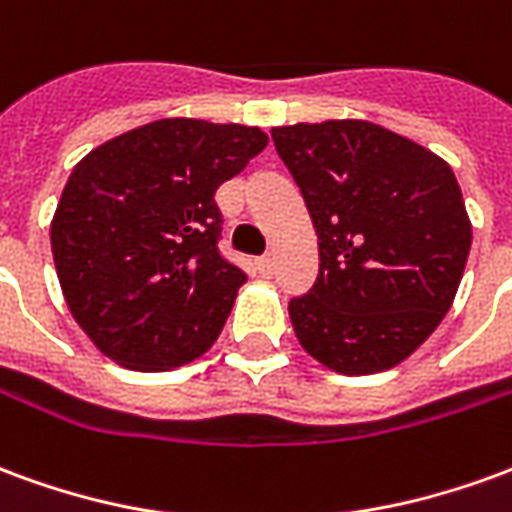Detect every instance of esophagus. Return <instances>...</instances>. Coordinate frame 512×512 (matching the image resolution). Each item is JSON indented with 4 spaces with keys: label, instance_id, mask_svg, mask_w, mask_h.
Listing matches in <instances>:
<instances>
[{
    "label": "esophagus",
    "instance_id": "34e87169",
    "mask_svg": "<svg viewBox=\"0 0 512 512\" xmlns=\"http://www.w3.org/2000/svg\"><path fill=\"white\" fill-rule=\"evenodd\" d=\"M255 268H257V274H260V277H271V274H274V260H271L268 255L257 257Z\"/></svg>",
    "mask_w": 512,
    "mask_h": 512
}]
</instances>
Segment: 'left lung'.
<instances>
[{
  "label": "left lung",
  "mask_w": 512,
  "mask_h": 512,
  "mask_svg": "<svg viewBox=\"0 0 512 512\" xmlns=\"http://www.w3.org/2000/svg\"><path fill=\"white\" fill-rule=\"evenodd\" d=\"M271 136L318 233V279L288 304L301 348L343 376L400 365L452 307L472 246L450 164L367 120Z\"/></svg>",
  "instance_id": "8db88e82"
}]
</instances>
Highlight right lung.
I'll return each instance as SVG.
<instances>
[{"label": "right lung", "mask_w": 512, "mask_h": 512, "mask_svg": "<svg viewBox=\"0 0 512 512\" xmlns=\"http://www.w3.org/2000/svg\"><path fill=\"white\" fill-rule=\"evenodd\" d=\"M268 145L255 126L164 117L73 167L51 252L73 321L117 365H189L222 332L246 274L219 255L213 200Z\"/></svg>", "instance_id": "right-lung-1"}]
</instances>
